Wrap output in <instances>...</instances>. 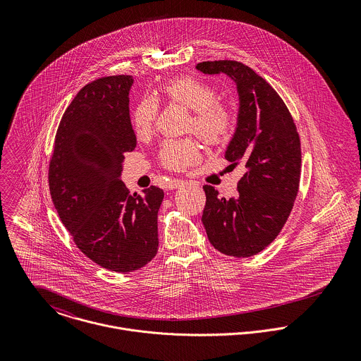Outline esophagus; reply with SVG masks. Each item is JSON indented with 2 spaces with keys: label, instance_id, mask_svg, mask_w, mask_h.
I'll list each match as a JSON object with an SVG mask.
<instances>
[{
  "label": "esophagus",
  "instance_id": "34e87169",
  "mask_svg": "<svg viewBox=\"0 0 361 361\" xmlns=\"http://www.w3.org/2000/svg\"><path fill=\"white\" fill-rule=\"evenodd\" d=\"M185 185V180L182 179H171L168 183H166V189L168 190H175V189H179Z\"/></svg>",
  "mask_w": 361,
  "mask_h": 361
}]
</instances>
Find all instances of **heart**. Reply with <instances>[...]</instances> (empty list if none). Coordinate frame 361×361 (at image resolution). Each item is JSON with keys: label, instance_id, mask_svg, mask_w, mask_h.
I'll return each instance as SVG.
<instances>
[{"label": "heart", "instance_id": "obj_1", "mask_svg": "<svg viewBox=\"0 0 361 361\" xmlns=\"http://www.w3.org/2000/svg\"><path fill=\"white\" fill-rule=\"evenodd\" d=\"M162 94L172 103L190 109L188 130L195 132L209 146L228 143L235 132V115L228 104L218 100L216 90L196 76H180L161 87ZM158 114L154 99H145L136 105L132 114V128L137 137L145 139L152 132ZM202 157L199 143L195 139L166 140L161 150V164L172 171H183L199 162Z\"/></svg>", "mask_w": 361, "mask_h": 361}]
</instances>
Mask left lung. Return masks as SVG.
<instances>
[{
	"label": "left lung",
	"instance_id": "1",
	"mask_svg": "<svg viewBox=\"0 0 361 361\" xmlns=\"http://www.w3.org/2000/svg\"><path fill=\"white\" fill-rule=\"evenodd\" d=\"M206 75H228L238 87V126L225 158L243 164L238 195L219 197L203 186V225L209 243L232 257H252L283 228L299 192L302 150L295 121L279 94L247 65L206 61L196 66Z\"/></svg>",
	"mask_w": 361,
	"mask_h": 361
}]
</instances>
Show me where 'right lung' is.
<instances>
[{
	"instance_id": "obj_1",
	"label": "right lung",
	"mask_w": 361,
	"mask_h": 361,
	"mask_svg": "<svg viewBox=\"0 0 361 361\" xmlns=\"http://www.w3.org/2000/svg\"><path fill=\"white\" fill-rule=\"evenodd\" d=\"M129 75L86 85L59 122L49 169L52 203L80 252L115 272H132L158 250L159 188L130 195L121 180L125 153L136 147Z\"/></svg>"
}]
</instances>
